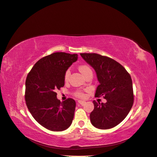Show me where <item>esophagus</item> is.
I'll return each mask as SVG.
<instances>
[{
  "mask_svg": "<svg viewBox=\"0 0 157 157\" xmlns=\"http://www.w3.org/2000/svg\"><path fill=\"white\" fill-rule=\"evenodd\" d=\"M78 102V103L80 104V105H84V104L86 103V102H85L84 101H82V100H79Z\"/></svg>",
  "mask_w": 157,
  "mask_h": 157,
  "instance_id": "obj_1",
  "label": "esophagus"
}]
</instances>
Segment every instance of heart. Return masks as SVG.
Wrapping results in <instances>:
<instances>
[{
    "label": "heart",
    "mask_w": 157,
    "mask_h": 157,
    "mask_svg": "<svg viewBox=\"0 0 157 157\" xmlns=\"http://www.w3.org/2000/svg\"><path fill=\"white\" fill-rule=\"evenodd\" d=\"M78 69L80 71V72L82 74V75H84L85 74H86V73H88V71H91V69H90V68L88 67V65H80L78 67ZM70 75V71L69 70H67L65 71V75H64V78L65 80H67L68 78H69V77ZM75 95L78 97H80V98H83L84 97V94L81 92H76Z\"/></svg>",
    "instance_id": "1"
}]
</instances>
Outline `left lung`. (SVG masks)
Listing matches in <instances>:
<instances>
[{
	"instance_id": "left-lung-1",
	"label": "left lung",
	"mask_w": 157,
	"mask_h": 157,
	"mask_svg": "<svg viewBox=\"0 0 157 157\" xmlns=\"http://www.w3.org/2000/svg\"><path fill=\"white\" fill-rule=\"evenodd\" d=\"M96 73L99 82L95 96H103L107 102L94 101L90 113L92 124L106 130L116 126L124 119L134 103L132 80L122 65L107 56L98 54H80Z\"/></svg>"
}]
</instances>
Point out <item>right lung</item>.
I'll return each instance as SVG.
<instances>
[{
  "label": "right lung",
  "instance_id": "add662e5",
  "mask_svg": "<svg viewBox=\"0 0 157 157\" xmlns=\"http://www.w3.org/2000/svg\"><path fill=\"white\" fill-rule=\"evenodd\" d=\"M77 59L76 54L56 52L39 59L27 75V107L36 121L49 130L63 131L72 124L75 101L68 98L61 102L56 92L64 86L65 71Z\"/></svg>",
  "mask_w": 157,
  "mask_h": 157
}]
</instances>
